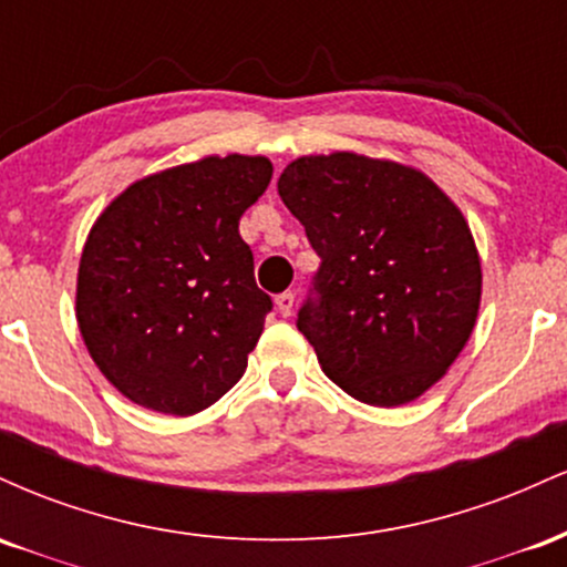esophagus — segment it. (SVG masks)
<instances>
[{
    "mask_svg": "<svg viewBox=\"0 0 567 567\" xmlns=\"http://www.w3.org/2000/svg\"><path fill=\"white\" fill-rule=\"evenodd\" d=\"M292 303H296V296H292L290 290L279 292V296H277V309H279V315H282V317H290Z\"/></svg>",
    "mask_w": 567,
    "mask_h": 567,
    "instance_id": "1",
    "label": "esophagus"
}]
</instances>
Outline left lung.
I'll list each match as a JSON object with an SVG mask.
<instances>
[{"mask_svg": "<svg viewBox=\"0 0 567 567\" xmlns=\"http://www.w3.org/2000/svg\"><path fill=\"white\" fill-rule=\"evenodd\" d=\"M279 197L320 256L298 330L330 381L368 405H405L470 341L483 271L472 231L437 184L360 154L301 157Z\"/></svg>", "mask_w": 567, "mask_h": 567, "instance_id": "left-lung-1", "label": "left lung"}]
</instances>
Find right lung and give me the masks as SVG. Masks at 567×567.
<instances>
[{"label": "right lung", "instance_id": "obj_1", "mask_svg": "<svg viewBox=\"0 0 567 567\" xmlns=\"http://www.w3.org/2000/svg\"><path fill=\"white\" fill-rule=\"evenodd\" d=\"M269 181L266 157H205L135 181L95 220L76 320L135 405L192 415L243 379L275 303L252 277L239 218Z\"/></svg>", "mask_w": 567, "mask_h": 567}]
</instances>
